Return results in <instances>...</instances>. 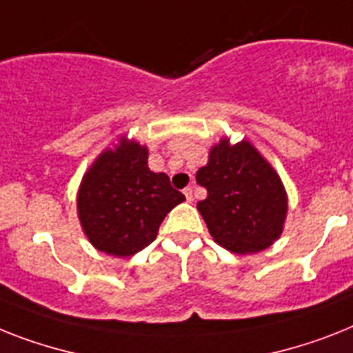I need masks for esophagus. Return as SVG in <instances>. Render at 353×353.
Segmentation results:
<instances>
[{"instance_id":"obj_1","label":"esophagus","mask_w":353,"mask_h":353,"mask_svg":"<svg viewBox=\"0 0 353 353\" xmlns=\"http://www.w3.org/2000/svg\"><path fill=\"white\" fill-rule=\"evenodd\" d=\"M183 194H185V200H188V202H193V188L183 189Z\"/></svg>"}]
</instances>
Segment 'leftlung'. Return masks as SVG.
<instances>
[{"label": "left lung", "mask_w": 353, "mask_h": 353, "mask_svg": "<svg viewBox=\"0 0 353 353\" xmlns=\"http://www.w3.org/2000/svg\"><path fill=\"white\" fill-rule=\"evenodd\" d=\"M196 182L208 189L198 211L218 245L232 252H260L283 231L287 194L269 162L249 144L220 141L200 168Z\"/></svg>", "instance_id": "8db88e82"}]
</instances>
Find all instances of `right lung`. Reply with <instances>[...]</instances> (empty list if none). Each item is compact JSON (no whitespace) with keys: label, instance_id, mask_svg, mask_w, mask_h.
Returning a JSON list of instances; mask_svg holds the SVG:
<instances>
[{"label":"right lung","instance_id":"obj_1","mask_svg":"<svg viewBox=\"0 0 353 353\" xmlns=\"http://www.w3.org/2000/svg\"><path fill=\"white\" fill-rule=\"evenodd\" d=\"M183 200L168 174L150 171L144 145L122 141L84 174L77 211L92 245L122 258L150 245L165 214Z\"/></svg>","mask_w":353,"mask_h":353}]
</instances>
